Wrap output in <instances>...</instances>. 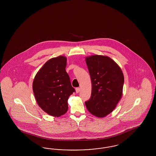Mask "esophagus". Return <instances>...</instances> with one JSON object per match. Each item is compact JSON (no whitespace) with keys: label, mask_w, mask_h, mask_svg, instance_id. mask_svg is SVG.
I'll use <instances>...</instances> for the list:
<instances>
[{"label":"esophagus","mask_w":156,"mask_h":156,"mask_svg":"<svg viewBox=\"0 0 156 156\" xmlns=\"http://www.w3.org/2000/svg\"><path fill=\"white\" fill-rule=\"evenodd\" d=\"M75 90H76V92L78 93L80 91V88H76Z\"/></svg>","instance_id":"34e87169"}]
</instances>
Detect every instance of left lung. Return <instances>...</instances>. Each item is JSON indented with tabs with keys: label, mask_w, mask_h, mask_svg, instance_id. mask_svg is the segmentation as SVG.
I'll list each match as a JSON object with an SVG mask.
<instances>
[{
	"label": "left lung",
	"mask_w": 156,
	"mask_h": 156,
	"mask_svg": "<svg viewBox=\"0 0 156 156\" xmlns=\"http://www.w3.org/2000/svg\"><path fill=\"white\" fill-rule=\"evenodd\" d=\"M92 82V93L85 102L88 111L103 118L113 111L120 99L124 76L119 66L107 56L95 55L86 58Z\"/></svg>",
	"instance_id": "left-lung-1"
}]
</instances>
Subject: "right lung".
<instances>
[{
  "mask_svg": "<svg viewBox=\"0 0 156 156\" xmlns=\"http://www.w3.org/2000/svg\"><path fill=\"white\" fill-rule=\"evenodd\" d=\"M64 56L52 58L38 71L33 90L39 106L47 113L58 117L67 112L68 99L75 92L66 71Z\"/></svg>",
  "mask_w": 156,
  "mask_h": 156,
  "instance_id": "add662e5",
  "label": "right lung"
}]
</instances>
